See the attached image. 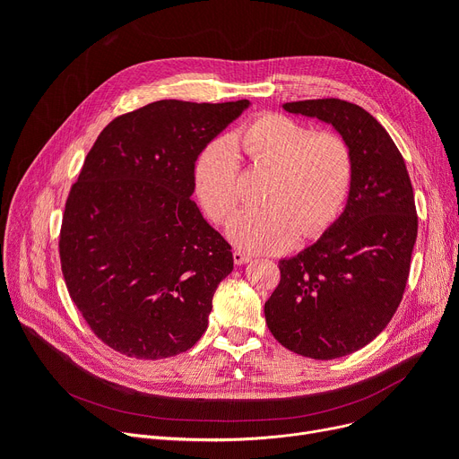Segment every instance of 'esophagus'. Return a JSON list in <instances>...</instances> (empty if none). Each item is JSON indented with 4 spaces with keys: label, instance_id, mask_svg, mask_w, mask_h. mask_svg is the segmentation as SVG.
<instances>
[{
    "label": "esophagus",
    "instance_id": "obj_1",
    "mask_svg": "<svg viewBox=\"0 0 459 459\" xmlns=\"http://www.w3.org/2000/svg\"><path fill=\"white\" fill-rule=\"evenodd\" d=\"M232 256H234V262L238 264V266H244V264H247V262L251 260V256L246 255V253H242V251H234Z\"/></svg>",
    "mask_w": 459,
    "mask_h": 459
}]
</instances>
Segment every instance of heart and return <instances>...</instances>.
<instances>
[{
	"instance_id": "heart-1",
	"label": "heart",
	"mask_w": 459,
	"mask_h": 459,
	"mask_svg": "<svg viewBox=\"0 0 459 459\" xmlns=\"http://www.w3.org/2000/svg\"><path fill=\"white\" fill-rule=\"evenodd\" d=\"M242 147L253 163L273 171L264 189L262 208H244L227 223L238 247L273 253L294 244L296 236L324 232L341 213L353 178V156L344 137L315 132L281 113L260 115L232 137L204 144L193 163V189L213 221H223L239 199Z\"/></svg>"
}]
</instances>
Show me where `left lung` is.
Wrapping results in <instances>:
<instances>
[{
  "label": "left lung",
  "mask_w": 459,
  "mask_h": 459,
  "mask_svg": "<svg viewBox=\"0 0 459 459\" xmlns=\"http://www.w3.org/2000/svg\"><path fill=\"white\" fill-rule=\"evenodd\" d=\"M346 139L353 178L344 212L316 244L279 260L281 282L264 305L266 324L290 351L350 355L387 327L402 301L417 239V208L405 161L377 120L339 99L286 102Z\"/></svg>",
  "instance_id": "8db88e82"
}]
</instances>
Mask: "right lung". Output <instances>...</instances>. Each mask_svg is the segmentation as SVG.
<instances>
[{
	"mask_svg": "<svg viewBox=\"0 0 459 459\" xmlns=\"http://www.w3.org/2000/svg\"><path fill=\"white\" fill-rule=\"evenodd\" d=\"M249 100H158L100 132L65 204L68 294L115 351L165 359L195 346L234 268L227 239L193 195V163Z\"/></svg>",
	"mask_w": 459,
	"mask_h": 459,
	"instance_id": "obj_1",
	"label": "right lung"
}]
</instances>
